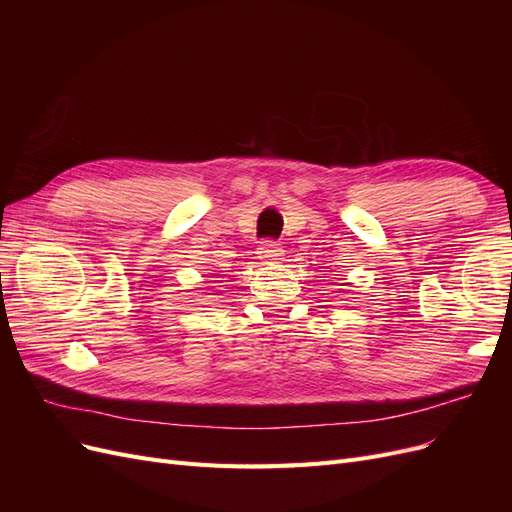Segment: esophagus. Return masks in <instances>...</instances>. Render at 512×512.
Returning a JSON list of instances; mask_svg holds the SVG:
<instances>
[{
  "instance_id": "34e87169",
  "label": "esophagus",
  "mask_w": 512,
  "mask_h": 512,
  "mask_svg": "<svg viewBox=\"0 0 512 512\" xmlns=\"http://www.w3.org/2000/svg\"><path fill=\"white\" fill-rule=\"evenodd\" d=\"M256 254H258V258L260 260H267V262H275V260H282L280 256H282V250H280V243L277 241H271V239H267V241H262V245L258 247L256 250Z\"/></svg>"
}]
</instances>
